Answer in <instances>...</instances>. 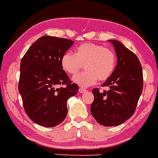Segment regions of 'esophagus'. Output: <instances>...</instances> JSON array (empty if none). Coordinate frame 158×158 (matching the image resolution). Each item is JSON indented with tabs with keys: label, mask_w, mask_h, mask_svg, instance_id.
Returning a JSON list of instances; mask_svg holds the SVG:
<instances>
[{
	"label": "esophagus",
	"mask_w": 158,
	"mask_h": 158,
	"mask_svg": "<svg viewBox=\"0 0 158 158\" xmlns=\"http://www.w3.org/2000/svg\"><path fill=\"white\" fill-rule=\"evenodd\" d=\"M86 91H87V89L83 88V87H80V89H79V92L80 93H81V94H82V93L86 92Z\"/></svg>",
	"instance_id": "esophagus-1"
}]
</instances>
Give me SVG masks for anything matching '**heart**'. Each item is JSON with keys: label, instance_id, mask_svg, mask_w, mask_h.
<instances>
[{"label": "heart", "instance_id": "1", "mask_svg": "<svg viewBox=\"0 0 158 158\" xmlns=\"http://www.w3.org/2000/svg\"><path fill=\"white\" fill-rule=\"evenodd\" d=\"M116 61V55L111 48L87 43L78 45L74 54L70 52L64 53L61 64L70 75L77 74L84 65L85 71L74 77L73 81L85 87L96 84L98 80L105 81L110 78L115 71Z\"/></svg>", "mask_w": 158, "mask_h": 158}]
</instances>
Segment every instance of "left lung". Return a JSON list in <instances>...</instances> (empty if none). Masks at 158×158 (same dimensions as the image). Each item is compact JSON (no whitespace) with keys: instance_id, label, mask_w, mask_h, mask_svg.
Here are the masks:
<instances>
[{"instance_id":"left-lung-1","label":"left lung","mask_w":158,"mask_h":158,"mask_svg":"<svg viewBox=\"0 0 158 158\" xmlns=\"http://www.w3.org/2000/svg\"><path fill=\"white\" fill-rule=\"evenodd\" d=\"M116 52L117 65L102 87L109 90H92L94 100L90 113L104 126L122 124L134 114L143 90L142 67L139 58L117 40H109Z\"/></svg>"}]
</instances>
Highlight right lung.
Wrapping results in <instances>:
<instances>
[{
	"instance_id": "obj_1",
	"label": "right lung",
	"mask_w": 158,
	"mask_h": 158,
	"mask_svg": "<svg viewBox=\"0 0 158 158\" xmlns=\"http://www.w3.org/2000/svg\"><path fill=\"white\" fill-rule=\"evenodd\" d=\"M71 40L44 35L29 48L20 62L18 89L24 110L34 123L54 127L68 113L67 101L78 91L61 64Z\"/></svg>"
}]
</instances>
